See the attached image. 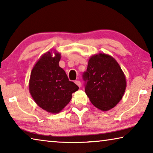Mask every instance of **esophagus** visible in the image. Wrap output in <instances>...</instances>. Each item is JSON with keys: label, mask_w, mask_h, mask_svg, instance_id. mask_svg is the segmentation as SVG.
I'll return each instance as SVG.
<instances>
[{"label": "esophagus", "mask_w": 153, "mask_h": 153, "mask_svg": "<svg viewBox=\"0 0 153 153\" xmlns=\"http://www.w3.org/2000/svg\"><path fill=\"white\" fill-rule=\"evenodd\" d=\"M75 83H76L79 87H81V82H80V81H79V80H76V81H75Z\"/></svg>", "instance_id": "esophagus-1"}]
</instances>
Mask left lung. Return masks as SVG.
<instances>
[{"mask_svg": "<svg viewBox=\"0 0 153 153\" xmlns=\"http://www.w3.org/2000/svg\"><path fill=\"white\" fill-rule=\"evenodd\" d=\"M83 79L90 102L103 111L115 107L125 92V75L115 59L105 53L90 58Z\"/></svg>", "mask_w": 153, "mask_h": 153, "instance_id": "left-lung-1", "label": "left lung"}]
</instances>
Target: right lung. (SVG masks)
Here are the masks:
<instances>
[{"instance_id":"obj_1","label":"right lung","mask_w":153,"mask_h":153,"mask_svg":"<svg viewBox=\"0 0 153 153\" xmlns=\"http://www.w3.org/2000/svg\"><path fill=\"white\" fill-rule=\"evenodd\" d=\"M61 54L48 51L41 56L31 72L29 90L33 99L42 109L58 113L68 104L72 93L79 89L59 67Z\"/></svg>"}]
</instances>
